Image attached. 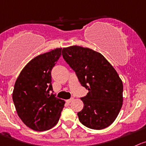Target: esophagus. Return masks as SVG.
I'll list each match as a JSON object with an SVG mask.
<instances>
[{
	"mask_svg": "<svg viewBox=\"0 0 146 146\" xmlns=\"http://www.w3.org/2000/svg\"><path fill=\"white\" fill-rule=\"evenodd\" d=\"M73 99H74V98H73V97L70 98V99H68V100H67V102H68V103H70L71 102H73Z\"/></svg>",
	"mask_w": 146,
	"mask_h": 146,
	"instance_id": "34e87169",
	"label": "esophagus"
}]
</instances>
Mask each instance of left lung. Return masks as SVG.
Returning a JSON list of instances; mask_svg holds the SVG:
<instances>
[{
    "mask_svg": "<svg viewBox=\"0 0 146 146\" xmlns=\"http://www.w3.org/2000/svg\"><path fill=\"white\" fill-rule=\"evenodd\" d=\"M62 53L81 85L88 90L81 98L84 108L78 113L79 121L94 130L109 127L116 119L123 102V84L117 72L101 53L88 47H64Z\"/></svg>",
    "mask_w": 146,
    "mask_h": 146,
    "instance_id": "8db88e82",
    "label": "left lung"
}]
</instances>
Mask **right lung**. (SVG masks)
<instances>
[{"instance_id": "1", "label": "right lung", "mask_w": 146, "mask_h": 146, "mask_svg": "<svg viewBox=\"0 0 146 146\" xmlns=\"http://www.w3.org/2000/svg\"><path fill=\"white\" fill-rule=\"evenodd\" d=\"M61 50L56 48L35 57L25 65L15 83L12 97L16 112L35 131L50 130L56 125L65 103L50 94L51 70L61 56Z\"/></svg>"}]
</instances>
